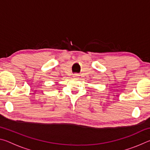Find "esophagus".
Instances as JSON below:
<instances>
[{
  "instance_id": "esophagus-1",
  "label": "esophagus",
  "mask_w": 150,
  "mask_h": 150,
  "mask_svg": "<svg viewBox=\"0 0 150 150\" xmlns=\"http://www.w3.org/2000/svg\"><path fill=\"white\" fill-rule=\"evenodd\" d=\"M77 76H78L77 75H75L74 76H73V77H77Z\"/></svg>"
}]
</instances>
